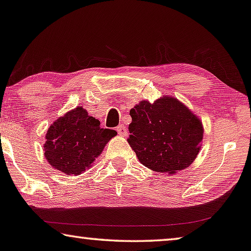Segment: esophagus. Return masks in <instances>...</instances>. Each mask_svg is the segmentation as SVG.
<instances>
[{"instance_id": "obj_1", "label": "esophagus", "mask_w": 251, "mask_h": 251, "mask_svg": "<svg viewBox=\"0 0 251 251\" xmlns=\"http://www.w3.org/2000/svg\"><path fill=\"white\" fill-rule=\"evenodd\" d=\"M116 130H117L119 135H122V136L127 135V129H126V127H125L124 125H123V124L118 125L117 127H116Z\"/></svg>"}]
</instances>
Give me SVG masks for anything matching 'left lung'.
<instances>
[{
  "label": "left lung",
  "instance_id": "8db88e82",
  "mask_svg": "<svg viewBox=\"0 0 251 251\" xmlns=\"http://www.w3.org/2000/svg\"><path fill=\"white\" fill-rule=\"evenodd\" d=\"M128 143L149 169L176 174L196 159L203 141L201 119L178 99L163 96L142 101L129 111Z\"/></svg>",
  "mask_w": 251,
  "mask_h": 251
}]
</instances>
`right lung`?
Instances as JSON below:
<instances>
[{
	"instance_id": "add662e5",
	"label": "right lung",
	"mask_w": 251,
	"mask_h": 251,
	"mask_svg": "<svg viewBox=\"0 0 251 251\" xmlns=\"http://www.w3.org/2000/svg\"><path fill=\"white\" fill-rule=\"evenodd\" d=\"M117 132L101 128L100 122L82 107L66 113L50 125L44 144L45 156L55 169L80 175L92 167L104 145Z\"/></svg>"
}]
</instances>
